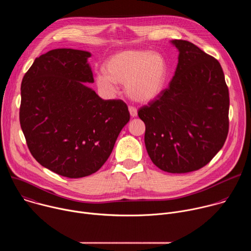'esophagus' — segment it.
Wrapping results in <instances>:
<instances>
[{"mask_svg":"<svg viewBox=\"0 0 251 251\" xmlns=\"http://www.w3.org/2000/svg\"><path fill=\"white\" fill-rule=\"evenodd\" d=\"M129 113H130V115H131L132 118H134V117H136V116L138 115L137 109L135 108V107H132V106L129 107Z\"/></svg>","mask_w":251,"mask_h":251,"instance_id":"esophagus-1","label":"esophagus"}]
</instances>
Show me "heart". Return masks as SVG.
I'll return each mask as SVG.
<instances>
[{"label": "heart", "mask_w": 251, "mask_h": 251, "mask_svg": "<svg viewBox=\"0 0 251 251\" xmlns=\"http://www.w3.org/2000/svg\"><path fill=\"white\" fill-rule=\"evenodd\" d=\"M104 73L96 75L97 86L106 93L116 91V83L125 84L127 95L138 103H149L164 90L168 67L158 52L128 50L110 56Z\"/></svg>", "instance_id": "obj_1"}]
</instances>
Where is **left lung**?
I'll use <instances>...</instances> for the list:
<instances>
[{
  "instance_id": "1",
  "label": "left lung",
  "mask_w": 251,
  "mask_h": 251,
  "mask_svg": "<svg viewBox=\"0 0 251 251\" xmlns=\"http://www.w3.org/2000/svg\"><path fill=\"white\" fill-rule=\"evenodd\" d=\"M178 51L167 89L138 115L146 125L145 145L161 170L183 174L205 166L228 133L229 94L220 62L194 44L170 42Z\"/></svg>"
}]
</instances>
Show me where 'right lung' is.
Listing matches in <instances>:
<instances>
[{
  "mask_svg": "<svg viewBox=\"0 0 251 251\" xmlns=\"http://www.w3.org/2000/svg\"><path fill=\"white\" fill-rule=\"evenodd\" d=\"M89 51L56 49L34 59L21 86L20 123L43 167L66 177L97 172L109 158L130 114L122 100H103Z\"/></svg>",
  "mask_w": 251,
  "mask_h": 251,
  "instance_id": "right-lung-1",
  "label": "right lung"
}]
</instances>
